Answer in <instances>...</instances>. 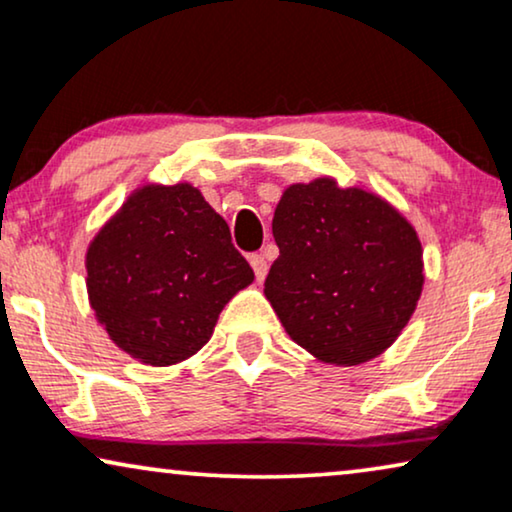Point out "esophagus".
Masks as SVG:
<instances>
[{
  "mask_svg": "<svg viewBox=\"0 0 512 512\" xmlns=\"http://www.w3.org/2000/svg\"><path fill=\"white\" fill-rule=\"evenodd\" d=\"M249 263H251V268H254L256 280L263 282L265 275H268V258H265L263 254H251Z\"/></svg>",
  "mask_w": 512,
  "mask_h": 512,
  "instance_id": "obj_1",
  "label": "esophagus"
}]
</instances>
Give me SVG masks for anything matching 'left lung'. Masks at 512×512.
I'll use <instances>...</instances> for the list:
<instances>
[{"label": "left lung", "mask_w": 512, "mask_h": 512, "mask_svg": "<svg viewBox=\"0 0 512 512\" xmlns=\"http://www.w3.org/2000/svg\"><path fill=\"white\" fill-rule=\"evenodd\" d=\"M272 235L280 256L265 296L301 348L353 367L395 341L421 296L423 261L416 230L390 204L317 178L284 192Z\"/></svg>", "instance_id": "obj_1"}]
</instances>
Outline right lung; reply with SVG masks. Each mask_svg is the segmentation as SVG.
<instances>
[{
	"label": "right lung",
	"mask_w": 512,
	"mask_h": 512,
	"mask_svg": "<svg viewBox=\"0 0 512 512\" xmlns=\"http://www.w3.org/2000/svg\"><path fill=\"white\" fill-rule=\"evenodd\" d=\"M86 275L112 341L155 367L195 355L223 305L254 280L228 223L188 183L131 195L91 242Z\"/></svg>",
	"instance_id": "right-lung-1"
}]
</instances>
